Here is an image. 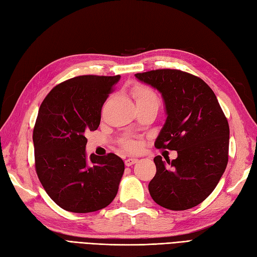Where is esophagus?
I'll return each instance as SVG.
<instances>
[{"label": "esophagus", "instance_id": "1", "mask_svg": "<svg viewBox=\"0 0 257 257\" xmlns=\"http://www.w3.org/2000/svg\"><path fill=\"white\" fill-rule=\"evenodd\" d=\"M138 162V160L137 159H127L126 161H124V165L126 166H133L134 164H136Z\"/></svg>", "mask_w": 257, "mask_h": 257}]
</instances>
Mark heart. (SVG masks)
<instances>
[{
    "label": "heart",
    "instance_id": "heart-1",
    "mask_svg": "<svg viewBox=\"0 0 257 257\" xmlns=\"http://www.w3.org/2000/svg\"><path fill=\"white\" fill-rule=\"evenodd\" d=\"M133 95L137 105H153L159 108V96L152 89L144 87V85H136L133 90ZM124 148L129 151H136L138 149V144L134 141H126Z\"/></svg>",
    "mask_w": 257,
    "mask_h": 257
}]
</instances>
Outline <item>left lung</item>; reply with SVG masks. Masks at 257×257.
<instances>
[{
    "mask_svg": "<svg viewBox=\"0 0 257 257\" xmlns=\"http://www.w3.org/2000/svg\"><path fill=\"white\" fill-rule=\"evenodd\" d=\"M162 94L166 120L157 149L177 151V159L155 156L156 174L149 191L159 205L185 210L214 191L228 163L229 124L213 90L201 78L177 69L135 75Z\"/></svg>",
    "mask_w": 257,
    "mask_h": 257,
    "instance_id": "1",
    "label": "left lung"
}]
</instances>
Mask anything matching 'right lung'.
Returning <instances> with one entry per match:
<instances>
[{
  "mask_svg": "<svg viewBox=\"0 0 257 257\" xmlns=\"http://www.w3.org/2000/svg\"><path fill=\"white\" fill-rule=\"evenodd\" d=\"M120 76H79L51 90L34 129L36 169L45 191L71 213H91L115 199L123 161L85 152L88 131L96 130L101 109Z\"/></svg>",
  "mask_w": 257,
  "mask_h": 257,
  "instance_id": "obj_1",
  "label": "right lung"
}]
</instances>
